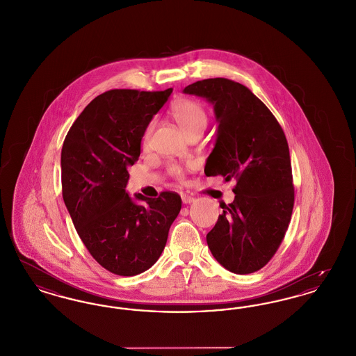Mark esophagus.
Here are the masks:
<instances>
[{
	"label": "esophagus",
	"instance_id": "obj_1",
	"mask_svg": "<svg viewBox=\"0 0 356 356\" xmlns=\"http://www.w3.org/2000/svg\"><path fill=\"white\" fill-rule=\"evenodd\" d=\"M181 200H183L184 204H191V202L195 201V197H193V196H189V195H181Z\"/></svg>",
	"mask_w": 356,
	"mask_h": 356
}]
</instances>
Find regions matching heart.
Returning a JSON list of instances; mask_svg holds the SVG:
<instances>
[{
    "label": "heart",
    "instance_id": "obj_1",
    "mask_svg": "<svg viewBox=\"0 0 356 356\" xmlns=\"http://www.w3.org/2000/svg\"><path fill=\"white\" fill-rule=\"evenodd\" d=\"M172 118L179 124V127L184 131L189 136L195 132H204V129L208 126V114L205 108L200 104L199 102L192 99H180L173 103L171 107ZM155 129V122H149L143 132V145H148V143L152 138ZM168 172L173 177L181 180L184 177V170L177 165L172 164L168 168Z\"/></svg>",
    "mask_w": 356,
    "mask_h": 356
}]
</instances>
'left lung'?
Wrapping results in <instances>:
<instances>
[{
    "instance_id": "left-lung-1",
    "label": "left lung",
    "mask_w": 356,
    "mask_h": 356,
    "mask_svg": "<svg viewBox=\"0 0 356 356\" xmlns=\"http://www.w3.org/2000/svg\"><path fill=\"white\" fill-rule=\"evenodd\" d=\"M185 94L214 104L218 122L207 176L236 180L232 204H220L207 242L229 271L249 274L262 269L284 238L294 207L289 144L270 110L245 86L211 78L186 86Z\"/></svg>"
}]
</instances>
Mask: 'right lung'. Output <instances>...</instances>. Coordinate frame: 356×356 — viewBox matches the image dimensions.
Masks as SVG:
<instances>
[{
    "label": "right lung",
    "mask_w": 356,
    "mask_h": 356,
    "mask_svg": "<svg viewBox=\"0 0 356 356\" xmlns=\"http://www.w3.org/2000/svg\"><path fill=\"white\" fill-rule=\"evenodd\" d=\"M171 92L106 91L87 104L63 142L65 205L90 254L118 275L140 274L156 262L181 209L176 192L157 199L136 195L143 204L126 193L127 167L140 156L143 132Z\"/></svg>",
    "instance_id": "add662e5"
}]
</instances>
